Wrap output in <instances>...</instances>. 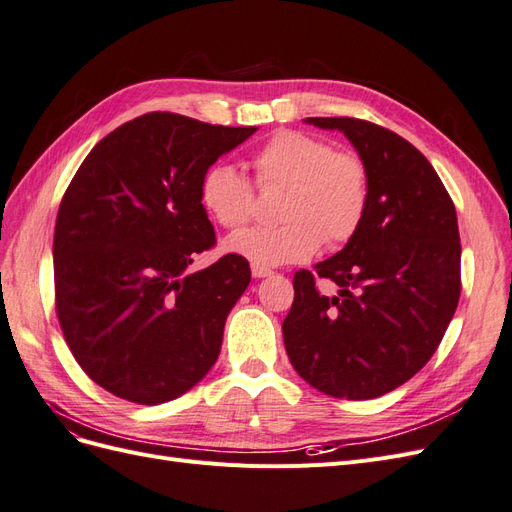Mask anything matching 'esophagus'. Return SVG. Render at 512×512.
Wrapping results in <instances>:
<instances>
[{"mask_svg": "<svg viewBox=\"0 0 512 512\" xmlns=\"http://www.w3.org/2000/svg\"><path fill=\"white\" fill-rule=\"evenodd\" d=\"M252 275H254V277H258V280H260V277H271V275H273V271H271V269H267V267L252 265Z\"/></svg>", "mask_w": 512, "mask_h": 512, "instance_id": "obj_1", "label": "esophagus"}]
</instances>
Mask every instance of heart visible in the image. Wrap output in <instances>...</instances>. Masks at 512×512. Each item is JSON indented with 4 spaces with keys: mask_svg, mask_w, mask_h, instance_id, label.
<instances>
[{
    "mask_svg": "<svg viewBox=\"0 0 512 512\" xmlns=\"http://www.w3.org/2000/svg\"><path fill=\"white\" fill-rule=\"evenodd\" d=\"M258 188H284L275 228H250L226 239L224 250L258 267L312 258L322 241L342 245L356 235L369 209V168L354 151H335L324 138L282 130L252 158ZM200 203L224 228L254 215V188L230 164H213L200 179Z\"/></svg>",
    "mask_w": 512,
    "mask_h": 512,
    "instance_id": "heart-1",
    "label": "heart"
}]
</instances>
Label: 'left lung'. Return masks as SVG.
<instances>
[{"instance_id": "obj_1", "label": "left lung", "mask_w": 512, "mask_h": 512, "mask_svg": "<svg viewBox=\"0 0 512 512\" xmlns=\"http://www.w3.org/2000/svg\"><path fill=\"white\" fill-rule=\"evenodd\" d=\"M342 132L369 168V209L342 252L318 262L339 286L316 290L294 275L282 324L297 374L331 397L374 399L408 382L431 359L461 292V243L451 196L406 138L352 117H307Z\"/></svg>"}]
</instances>
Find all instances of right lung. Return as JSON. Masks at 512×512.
I'll use <instances>...</instances> for the list:
<instances>
[{"instance_id":"add662e5","label":"right lung","mask_w":512,"mask_h":512,"mask_svg":"<svg viewBox=\"0 0 512 512\" xmlns=\"http://www.w3.org/2000/svg\"><path fill=\"white\" fill-rule=\"evenodd\" d=\"M256 130L147 113L76 170L53 237L57 318L76 363L108 393L158 406L218 361L252 275L237 254L188 271L215 241L200 179Z\"/></svg>"}]
</instances>
